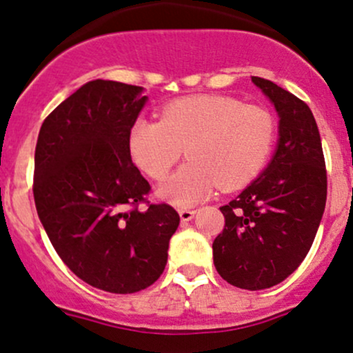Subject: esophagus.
Segmentation results:
<instances>
[{"instance_id":"obj_1","label":"esophagus","mask_w":353,"mask_h":353,"mask_svg":"<svg viewBox=\"0 0 353 353\" xmlns=\"http://www.w3.org/2000/svg\"><path fill=\"white\" fill-rule=\"evenodd\" d=\"M194 214H196V210H192V209H179V217H181V221H184V222L190 221V219L194 217Z\"/></svg>"}]
</instances>
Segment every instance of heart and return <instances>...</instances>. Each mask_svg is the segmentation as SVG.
Returning a JSON list of instances; mask_svg holds the SVG:
<instances>
[{"instance_id": "heart-1", "label": "heart", "mask_w": 353, "mask_h": 353, "mask_svg": "<svg viewBox=\"0 0 353 353\" xmlns=\"http://www.w3.org/2000/svg\"><path fill=\"white\" fill-rule=\"evenodd\" d=\"M275 136L277 124L265 108L199 94L165 104L159 121L137 119L129 131V151L141 171L163 181L184 149L189 161L157 192L188 208L216 185L234 190L254 181L269 163Z\"/></svg>"}]
</instances>
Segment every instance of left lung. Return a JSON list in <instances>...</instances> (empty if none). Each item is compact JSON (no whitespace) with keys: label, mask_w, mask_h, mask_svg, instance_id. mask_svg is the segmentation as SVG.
I'll return each instance as SVG.
<instances>
[{"label":"left lung","mask_w":353,"mask_h":353,"mask_svg":"<svg viewBox=\"0 0 353 353\" xmlns=\"http://www.w3.org/2000/svg\"><path fill=\"white\" fill-rule=\"evenodd\" d=\"M252 83L279 112V143L265 171L228 205L212 244L230 285L262 290L285 281L310 250L327 201L322 141L310 108L269 79Z\"/></svg>","instance_id":"left-lung-1"}]
</instances>
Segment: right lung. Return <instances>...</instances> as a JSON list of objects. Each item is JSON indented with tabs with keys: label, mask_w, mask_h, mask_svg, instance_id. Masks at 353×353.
<instances>
[{
	"label": "right lung",
	"mask_w": 353,
	"mask_h": 353,
	"mask_svg": "<svg viewBox=\"0 0 353 353\" xmlns=\"http://www.w3.org/2000/svg\"><path fill=\"white\" fill-rule=\"evenodd\" d=\"M145 101L141 86L89 81L44 119L36 143L39 221L64 264L111 294L161 277L181 221L169 204H149L151 185L132 164L129 131Z\"/></svg>",
	"instance_id": "obj_1"
}]
</instances>
